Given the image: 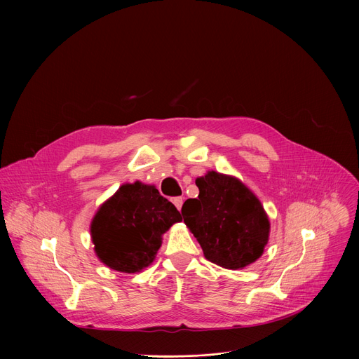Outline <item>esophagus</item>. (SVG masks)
<instances>
[{
	"instance_id": "esophagus-1",
	"label": "esophagus",
	"mask_w": 359,
	"mask_h": 359,
	"mask_svg": "<svg viewBox=\"0 0 359 359\" xmlns=\"http://www.w3.org/2000/svg\"><path fill=\"white\" fill-rule=\"evenodd\" d=\"M172 201H173L175 206L177 208V210H180V209H182V204H183V198H182V197H173V198H172Z\"/></svg>"
}]
</instances>
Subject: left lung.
I'll use <instances>...</instances> for the list:
<instances>
[{"mask_svg":"<svg viewBox=\"0 0 359 359\" xmlns=\"http://www.w3.org/2000/svg\"><path fill=\"white\" fill-rule=\"evenodd\" d=\"M197 198L183 203L182 216L204 257L230 270L257 260L269 241L270 223L259 198L240 180L209 172L196 180Z\"/></svg>","mask_w":359,"mask_h":359,"instance_id":"obj_1","label":"left lung"}]
</instances>
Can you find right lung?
Listing matches in <instances>:
<instances>
[{
	"label": "right lung",
	"mask_w": 359,
	"mask_h": 359,
	"mask_svg": "<svg viewBox=\"0 0 359 359\" xmlns=\"http://www.w3.org/2000/svg\"><path fill=\"white\" fill-rule=\"evenodd\" d=\"M180 220L175 204L155 186L123 184L92 220L96 255L116 271L137 273L155 260L162 234Z\"/></svg>",
	"instance_id": "obj_1"
}]
</instances>
